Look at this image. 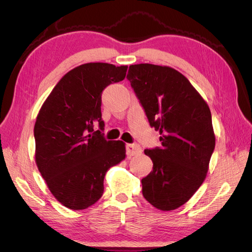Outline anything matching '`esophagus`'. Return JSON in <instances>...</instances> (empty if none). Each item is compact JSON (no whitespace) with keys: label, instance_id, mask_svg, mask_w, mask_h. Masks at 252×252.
Masks as SVG:
<instances>
[{"label":"esophagus","instance_id":"obj_1","mask_svg":"<svg viewBox=\"0 0 252 252\" xmlns=\"http://www.w3.org/2000/svg\"><path fill=\"white\" fill-rule=\"evenodd\" d=\"M142 152V148L138 144H127L126 145V154L129 157L139 155Z\"/></svg>","mask_w":252,"mask_h":252}]
</instances>
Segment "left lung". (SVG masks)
<instances>
[{
  "mask_svg": "<svg viewBox=\"0 0 252 252\" xmlns=\"http://www.w3.org/2000/svg\"><path fill=\"white\" fill-rule=\"evenodd\" d=\"M127 80L159 131L161 147L145 149L154 167L142 192L154 207L168 211L191 197L206 178L216 146L211 112L190 82L167 66H129Z\"/></svg>",
  "mask_w": 252,
  "mask_h": 252,
  "instance_id": "1",
  "label": "left lung"
}]
</instances>
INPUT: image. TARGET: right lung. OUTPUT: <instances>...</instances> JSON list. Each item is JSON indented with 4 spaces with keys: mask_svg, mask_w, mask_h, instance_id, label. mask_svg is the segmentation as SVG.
<instances>
[{
    "mask_svg": "<svg viewBox=\"0 0 252 252\" xmlns=\"http://www.w3.org/2000/svg\"><path fill=\"white\" fill-rule=\"evenodd\" d=\"M127 68L107 63L75 67L60 80L37 114L35 163L53 196L67 208L94 205L104 192L106 172L126 157L123 142L104 138L101 105L103 90L123 81Z\"/></svg>",
    "mask_w": 252,
    "mask_h": 252,
    "instance_id": "add662e5",
    "label": "right lung"
}]
</instances>
